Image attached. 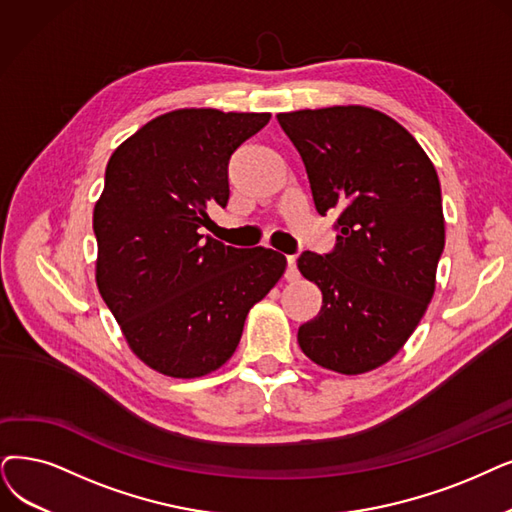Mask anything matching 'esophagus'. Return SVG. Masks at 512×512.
I'll use <instances>...</instances> for the list:
<instances>
[{"mask_svg":"<svg viewBox=\"0 0 512 512\" xmlns=\"http://www.w3.org/2000/svg\"><path fill=\"white\" fill-rule=\"evenodd\" d=\"M285 279H288V281H296L298 279L296 256H288V271H285Z\"/></svg>","mask_w":512,"mask_h":512,"instance_id":"obj_1","label":"esophagus"}]
</instances>
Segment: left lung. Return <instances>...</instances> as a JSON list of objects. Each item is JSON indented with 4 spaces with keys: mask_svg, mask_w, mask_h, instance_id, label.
Wrapping results in <instances>:
<instances>
[{
    "mask_svg": "<svg viewBox=\"0 0 512 512\" xmlns=\"http://www.w3.org/2000/svg\"><path fill=\"white\" fill-rule=\"evenodd\" d=\"M298 149L319 214L336 210L330 254L302 252L321 311L298 330L302 353L338 374L391 361L435 294L445 245L439 176L393 117L361 105L277 115Z\"/></svg>",
    "mask_w": 512,
    "mask_h": 512,
    "instance_id": "obj_1",
    "label": "left lung"
}]
</instances>
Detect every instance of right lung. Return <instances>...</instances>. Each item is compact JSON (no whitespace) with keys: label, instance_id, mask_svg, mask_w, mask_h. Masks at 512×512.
I'll return each instance as SVG.
<instances>
[{"label":"right lung","instance_id":"right-lung-1","mask_svg":"<svg viewBox=\"0 0 512 512\" xmlns=\"http://www.w3.org/2000/svg\"><path fill=\"white\" fill-rule=\"evenodd\" d=\"M271 113L176 109L121 142L94 206L96 285L132 353L172 378H199L235 353L245 317L285 271L269 248L199 233L227 206L229 159Z\"/></svg>","mask_w":512,"mask_h":512}]
</instances>
